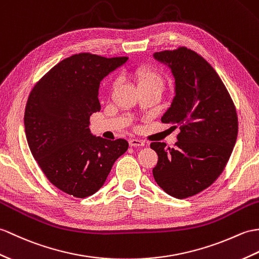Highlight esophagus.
Returning a JSON list of instances; mask_svg holds the SVG:
<instances>
[{
    "instance_id": "1",
    "label": "esophagus",
    "mask_w": 259,
    "mask_h": 259,
    "mask_svg": "<svg viewBox=\"0 0 259 259\" xmlns=\"http://www.w3.org/2000/svg\"><path fill=\"white\" fill-rule=\"evenodd\" d=\"M129 146L130 147H142V146H144V142L139 139H130Z\"/></svg>"
}]
</instances>
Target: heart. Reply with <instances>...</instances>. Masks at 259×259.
<instances>
[{
	"label": "heart",
	"mask_w": 259,
	"mask_h": 259,
	"mask_svg": "<svg viewBox=\"0 0 259 259\" xmlns=\"http://www.w3.org/2000/svg\"><path fill=\"white\" fill-rule=\"evenodd\" d=\"M132 78L136 81L138 89L143 90V89H155L162 92L164 88V78L162 76L158 70L154 68L150 67L147 65L138 66L137 68L132 70L131 73ZM117 80L111 83V90L117 87Z\"/></svg>",
	"instance_id": "heart-1"
}]
</instances>
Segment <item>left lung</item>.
<instances>
[{
  "instance_id": "left-lung-1",
  "label": "left lung",
  "mask_w": 259,
  "mask_h": 259,
  "mask_svg": "<svg viewBox=\"0 0 259 259\" xmlns=\"http://www.w3.org/2000/svg\"><path fill=\"white\" fill-rule=\"evenodd\" d=\"M171 68L176 96L161 118L180 128L176 148L150 144L158 154L152 173L167 194L186 198L212 185L230 159L238 132L235 105L215 69L186 47L153 54Z\"/></svg>"
}]
</instances>
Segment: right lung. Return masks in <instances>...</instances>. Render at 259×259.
I'll return each instance as SVG.
<instances>
[{
	"mask_svg": "<svg viewBox=\"0 0 259 259\" xmlns=\"http://www.w3.org/2000/svg\"><path fill=\"white\" fill-rule=\"evenodd\" d=\"M127 59L76 54L54 66L28 96L24 124L29 150L48 181L69 195L96 193L128 150L124 139L106 140L89 130L90 116L100 110V81Z\"/></svg>",
	"mask_w": 259,
	"mask_h": 259,
	"instance_id": "1",
	"label": "right lung"
}]
</instances>
